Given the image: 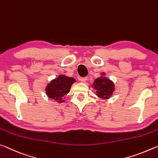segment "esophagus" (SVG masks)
Here are the masks:
<instances>
[{
  "label": "esophagus",
  "instance_id": "34e87169",
  "mask_svg": "<svg viewBox=\"0 0 158 158\" xmlns=\"http://www.w3.org/2000/svg\"><path fill=\"white\" fill-rule=\"evenodd\" d=\"M87 80V77H80V81H81L82 82H86Z\"/></svg>",
  "mask_w": 158,
  "mask_h": 158
}]
</instances>
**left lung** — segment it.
I'll list each match as a JSON object with an SVG mask.
<instances>
[{
  "label": "left lung",
  "instance_id": "obj_1",
  "mask_svg": "<svg viewBox=\"0 0 158 158\" xmlns=\"http://www.w3.org/2000/svg\"><path fill=\"white\" fill-rule=\"evenodd\" d=\"M94 87L97 91V96L102 99H108L114 92V85L105 77H101L95 80Z\"/></svg>",
  "mask_w": 158,
  "mask_h": 158
}]
</instances>
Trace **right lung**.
<instances>
[{"mask_svg": "<svg viewBox=\"0 0 158 158\" xmlns=\"http://www.w3.org/2000/svg\"><path fill=\"white\" fill-rule=\"evenodd\" d=\"M75 82L76 81L73 77L60 75L57 78L48 84L46 87V94L51 99L59 102H63L62 98L69 92L72 84Z\"/></svg>", "mask_w": 158, "mask_h": 158, "instance_id": "right-lung-1", "label": "right lung"}]
</instances>
